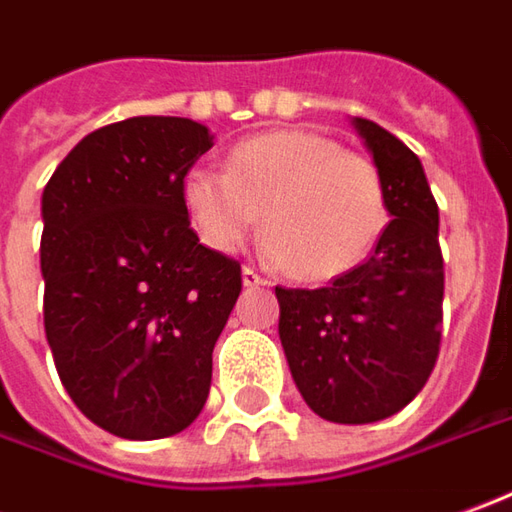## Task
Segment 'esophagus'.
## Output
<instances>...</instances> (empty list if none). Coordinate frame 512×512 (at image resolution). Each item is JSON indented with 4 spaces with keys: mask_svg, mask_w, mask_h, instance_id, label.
Returning a JSON list of instances; mask_svg holds the SVG:
<instances>
[{
    "mask_svg": "<svg viewBox=\"0 0 512 512\" xmlns=\"http://www.w3.org/2000/svg\"><path fill=\"white\" fill-rule=\"evenodd\" d=\"M242 281H245V287H264L267 284V278L256 273L253 267H242Z\"/></svg>",
    "mask_w": 512,
    "mask_h": 512,
    "instance_id": "34e87169",
    "label": "esophagus"
}]
</instances>
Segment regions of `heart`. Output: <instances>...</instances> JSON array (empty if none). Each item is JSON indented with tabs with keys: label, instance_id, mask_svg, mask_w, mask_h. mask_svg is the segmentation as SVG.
<instances>
[{
	"label": "heart",
	"instance_id": "1",
	"mask_svg": "<svg viewBox=\"0 0 512 512\" xmlns=\"http://www.w3.org/2000/svg\"><path fill=\"white\" fill-rule=\"evenodd\" d=\"M197 236L236 253L264 214L267 253L303 281H326L368 259L387 228V186L368 155L312 130H278L236 144L228 169L183 178Z\"/></svg>",
	"mask_w": 512,
	"mask_h": 512
}]
</instances>
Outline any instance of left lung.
Listing matches in <instances>:
<instances>
[{
	"label": "left lung",
	"mask_w": 512,
	"mask_h": 512,
	"mask_svg": "<svg viewBox=\"0 0 512 512\" xmlns=\"http://www.w3.org/2000/svg\"><path fill=\"white\" fill-rule=\"evenodd\" d=\"M387 186V222L368 262L320 290L276 287L278 337L303 401L334 424L404 410L438 362L443 253L438 203L418 155L354 116Z\"/></svg>",
	"instance_id": "left-lung-1"
}]
</instances>
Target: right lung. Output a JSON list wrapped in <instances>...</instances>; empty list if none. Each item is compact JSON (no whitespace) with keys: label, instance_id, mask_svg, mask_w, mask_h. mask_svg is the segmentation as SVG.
<instances>
[{"label":"right lung","instance_id":"right-lung-1","mask_svg":"<svg viewBox=\"0 0 512 512\" xmlns=\"http://www.w3.org/2000/svg\"><path fill=\"white\" fill-rule=\"evenodd\" d=\"M206 125L133 116L88 133L41 197L44 329L66 393L116 438L158 440L195 421L242 267L200 245L183 178Z\"/></svg>","mask_w":512,"mask_h":512}]
</instances>
